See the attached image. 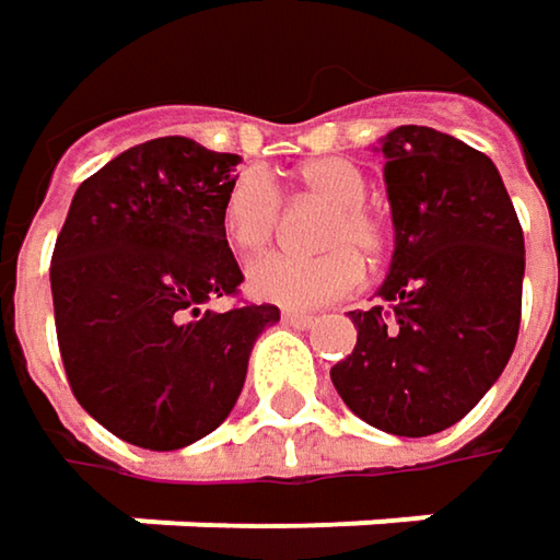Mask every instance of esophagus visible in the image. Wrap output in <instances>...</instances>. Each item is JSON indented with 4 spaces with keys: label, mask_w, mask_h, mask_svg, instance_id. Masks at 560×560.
<instances>
[{
    "label": "esophagus",
    "mask_w": 560,
    "mask_h": 560,
    "mask_svg": "<svg viewBox=\"0 0 560 560\" xmlns=\"http://www.w3.org/2000/svg\"><path fill=\"white\" fill-rule=\"evenodd\" d=\"M280 318H283L287 325H293V328H308L315 315H312V312H296V308H287Z\"/></svg>",
    "instance_id": "esophagus-1"
}]
</instances>
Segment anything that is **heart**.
Masks as SVG:
<instances>
[{
  "instance_id": "1",
  "label": "heart",
  "mask_w": 560,
  "mask_h": 560,
  "mask_svg": "<svg viewBox=\"0 0 560 560\" xmlns=\"http://www.w3.org/2000/svg\"><path fill=\"white\" fill-rule=\"evenodd\" d=\"M300 184L335 210L325 222V255L273 252L248 273V293L260 302L318 308L353 293L363 280V258L376 260L388 248V222L366 203L370 184L347 159H315L300 168ZM283 213V197L267 172L248 168L229 184L222 200V232L238 255H258L270 245Z\"/></svg>"
}]
</instances>
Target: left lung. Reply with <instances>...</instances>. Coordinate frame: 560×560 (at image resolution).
<instances>
[{"mask_svg": "<svg viewBox=\"0 0 560 560\" xmlns=\"http://www.w3.org/2000/svg\"><path fill=\"white\" fill-rule=\"evenodd\" d=\"M395 255L380 305L350 312L357 347L331 366L343 405L395 436L462 420L503 373L523 308V229L494 162L450 133L382 140Z\"/></svg>", "mask_w": 560, "mask_h": 560, "instance_id": "left-lung-1", "label": "left lung"}]
</instances>
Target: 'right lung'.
<instances>
[{"label":"right lung","mask_w":560,"mask_h":560,"mask_svg":"<svg viewBox=\"0 0 560 560\" xmlns=\"http://www.w3.org/2000/svg\"><path fill=\"white\" fill-rule=\"evenodd\" d=\"M242 159L187 137L120 152L79 184L50 260L66 380L114 436L180 450L213 433L238 401L258 335L277 305L235 296L238 260L222 200Z\"/></svg>","instance_id":"right-lung-1"}]
</instances>
